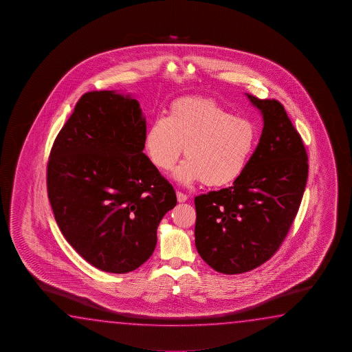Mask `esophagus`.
Listing matches in <instances>:
<instances>
[{"mask_svg": "<svg viewBox=\"0 0 352 352\" xmlns=\"http://www.w3.org/2000/svg\"><path fill=\"white\" fill-rule=\"evenodd\" d=\"M176 196H177V201H179V203H184L187 201V195H185V193H182V192L177 191V193H176Z\"/></svg>", "mask_w": 352, "mask_h": 352, "instance_id": "1", "label": "esophagus"}]
</instances>
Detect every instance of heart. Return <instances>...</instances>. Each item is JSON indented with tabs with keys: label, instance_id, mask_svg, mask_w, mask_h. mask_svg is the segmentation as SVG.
Here are the masks:
<instances>
[{
	"label": "heart",
	"instance_id": "heart-1",
	"mask_svg": "<svg viewBox=\"0 0 352 352\" xmlns=\"http://www.w3.org/2000/svg\"><path fill=\"white\" fill-rule=\"evenodd\" d=\"M256 131L213 98L185 97L157 116L145 134V149L160 171H170L185 148L175 179L182 185L232 184L244 173L255 148Z\"/></svg>",
	"mask_w": 352,
	"mask_h": 352
}]
</instances>
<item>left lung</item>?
<instances>
[{
  "label": "left lung",
  "mask_w": 352,
  "mask_h": 352,
  "mask_svg": "<svg viewBox=\"0 0 352 352\" xmlns=\"http://www.w3.org/2000/svg\"><path fill=\"white\" fill-rule=\"evenodd\" d=\"M246 96L263 114L256 149L232 187L195 198L197 251L226 274L258 267L280 249L298 212L309 167L302 138L280 102Z\"/></svg>",
  "instance_id": "8db88e82"
}]
</instances>
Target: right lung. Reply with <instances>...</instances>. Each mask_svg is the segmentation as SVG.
I'll use <instances>...</instances> for the list:
<instances>
[{"mask_svg": "<svg viewBox=\"0 0 352 352\" xmlns=\"http://www.w3.org/2000/svg\"><path fill=\"white\" fill-rule=\"evenodd\" d=\"M146 122L129 95L92 91L55 139L49 202L67 243L92 266L126 274L155 250L156 230L177 199L143 153Z\"/></svg>", "mask_w": 352, "mask_h": 352, "instance_id": "add662e5", "label": "right lung"}]
</instances>
